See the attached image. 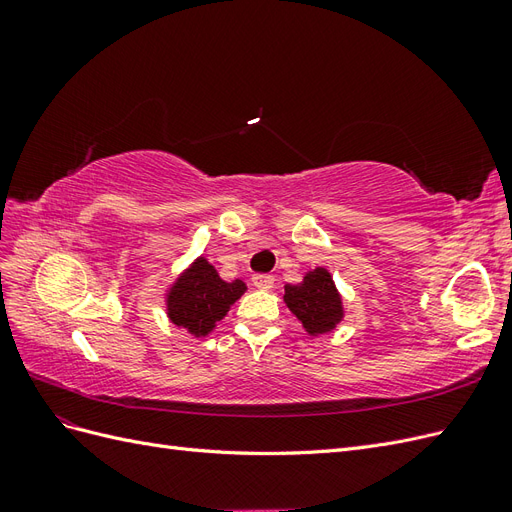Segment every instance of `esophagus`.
Listing matches in <instances>:
<instances>
[{
  "instance_id": "1",
  "label": "esophagus",
  "mask_w": 512,
  "mask_h": 512,
  "mask_svg": "<svg viewBox=\"0 0 512 512\" xmlns=\"http://www.w3.org/2000/svg\"><path fill=\"white\" fill-rule=\"evenodd\" d=\"M273 275H254L252 277V284L258 288V290H271L273 288Z\"/></svg>"
}]
</instances>
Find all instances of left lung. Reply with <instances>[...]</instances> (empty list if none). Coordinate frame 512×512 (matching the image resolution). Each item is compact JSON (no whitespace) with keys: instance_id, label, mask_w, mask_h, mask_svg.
I'll use <instances>...</instances> for the list:
<instances>
[{"instance_id":"obj_1","label":"left lung","mask_w":512,"mask_h":512,"mask_svg":"<svg viewBox=\"0 0 512 512\" xmlns=\"http://www.w3.org/2000/svg\"><path fill=\"white\" fill-rule=\"evenodd\" d=\"M284 303L312 337L335 331L346 316L342 294L333 282L331 271L324 267L305 271L299 284H286Z\"/></svg>"}]
</instances>
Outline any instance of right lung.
I'll return each mask as SVG.
<instances>
[{
    "mask_svg": "<svg viewBox=\"0 0 512 512\" xmlns=\"http://www.w3.org/2000/svg\"><path fill=\"white\" fill-rule=\"evenodd\" d=\"M245 290L243 280L224 282L218 269L200 254L164 290L166 318L192 337H207Z\"/></svg>",
    "mask_w": 512,
    "mask_h": 512,
    "instance_id": "1",
    "label": "right lung"
}]
</instances>
